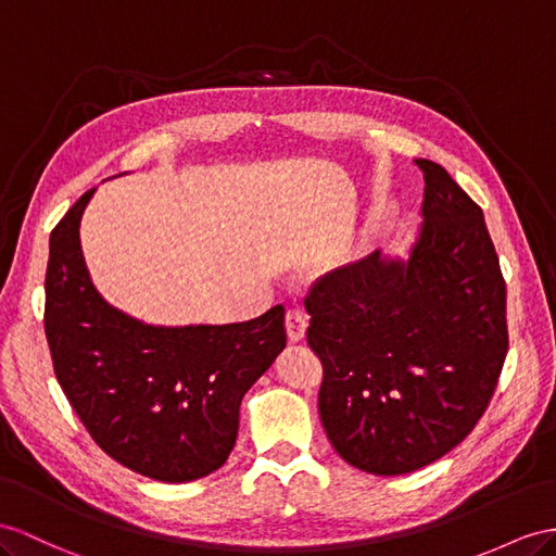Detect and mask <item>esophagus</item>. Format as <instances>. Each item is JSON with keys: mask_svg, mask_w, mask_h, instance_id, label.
Segmentation results:
<instances>
[{"mask_svg": "<svg viewBox=\"0 0 556 556\" xmlns=\"http://www.w3.org/2000/svg\"><path fill=\"white\" fill-rule=\"evenodd\" d=\"M283 324H287V333H289L291 343H301V340L305 338V329H307V315H305V312L289 309Z\"/></svg>", "mask_w": 556, "mask_h": 556, "instance_id": "esophagus-1", "label": "esophagus"}]
</instances>
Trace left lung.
I'll return each instance as SVG.
<instances>
[{
    "mask_svg": "<svg viewBox=\"0 0 556 556\" xmlns=\"http://www.w3.org/2000/svg\"><path fill=\"white\" fill-rule=\"evenodd\" d=\"M416 166L425 223L410 258L374 253L305 295L326 437L340 458L386 477L439 460L475 430L509 343L505 279L481 208L444 166Z\"/></svg>",
    "mask_w": 556,
    "mask_h": 556,
    "instance_id": "left-lung-1",
    "label": "left lung"
}]
</instances>
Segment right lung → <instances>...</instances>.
I'll return each mask as SVG.
<instances>
[{
	"label": "right lung",
	"mask_w": 556,
	"mask_h": 556,
	"mask_svg": "<svg viewBox=\"0 0 556 556\" xmlns=\"http://www.w3.org/2000/svg\"><path fill=\"white\" fill-rule=\"evenodd\" d=\"M84 192L53 227L45 331L53 374L91 439L134 472L168 483L227 460L241 396L287 345L283 307L241 324L156 329L110 307L79 247Z\"/></svg>",
	"instance_id": "add662e5"
}]
</instances>
